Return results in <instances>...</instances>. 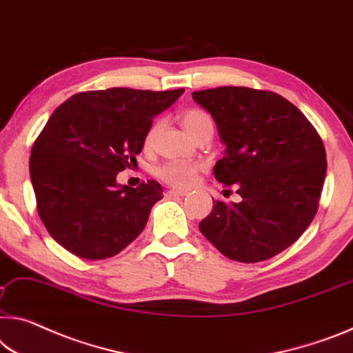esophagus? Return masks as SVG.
Masks as SVG:
<instances>
[{"label": "esophagus", "mask_w": 353, "mask_h": 353, "mask_svg": "<svg viewBox=\"0 0 353 353\" xmlns=\"http://www.w3.org/2000/svg\"><path fill=\"white\" fill-rule=\"evenodd\" d=\"M167 194H169L170 197H183V195H186V191H181V189H170V191H167Z\"/></svg>", "instance_id": "1"}]
</instances>
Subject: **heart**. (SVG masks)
<instances>
[{"mask_svg":"<svg viewBox=\"0 0 353 353\" xmlns=\"http://www.w3.org/2000/svg\"><path fill=\"white\" fill-rule=\"evenodd\" d=\"M181 123L189 134L195 135L200 128L205 126V124H210L211 120L207 113H203L202 110H188L181 115ZM158 131H159V124H153L148 134H146L145 142L146 143L153 142ZM199 170H200L199 164H186V162L172 161L158 167L156 175H158L164 183L170 184V186L189 188L195 181V176H197Z\"/></svg>","mask_w":353,"mask_h":353,"instance_id":"b5f03b06","label":"heart"}]
</instances>
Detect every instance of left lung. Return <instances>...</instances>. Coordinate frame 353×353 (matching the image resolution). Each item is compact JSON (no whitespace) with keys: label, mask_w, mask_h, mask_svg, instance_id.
<instances>
[{"label":"left lung","mask_w":353,"mask_h":353,"mask_svg":"<svg viewBox=\"0 0 353 353\" xmlns=\"http://www.w3.org/2000/svg\"><path fill=\"white\" fill-rule=\"evenodd\" d=\"M211 113L224 158L214 178L235 184L238 203L216 202L199 224L225 257L256 263L283 252L303 235L319 208L327 175L321 135L285 97L246 86L194 91Z\"/></svg>","instance_id":"8db88e82"}]
</instances>
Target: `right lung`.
Segmentation results:
<instances>
[{
	"label": "right lung",
	"mask_w": 353,
	"mask_h": 353,
	"mask_svg": "<svg viewBox=\"0 0 353 353\" xmlns=\"http://www.w3.org/2000/svg\"><path fill=\"white\" fill-rule=\"evenodd\" d=\"M184 90L108 88L63 102L31 150L30 176L47 232L77 257L117 256L145 229L159 183H117L143 148L153 118Z\"/></svg>",
	"instance_id": "1"
}]
</instances>
